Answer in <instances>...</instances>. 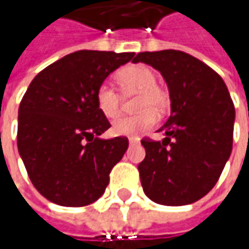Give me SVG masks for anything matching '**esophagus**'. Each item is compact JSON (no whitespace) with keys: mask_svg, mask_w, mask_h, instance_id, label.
<instances>
[{"mask_svg":"<svg viewBox=\"0 0 249 249\" xmlns=\"http://www.w3.org/2000/svg\"><path fill=\"white\" fill-rule=\"evenodd\" d=\"M137 142H139V139H136V137H130L129 139L130 145H134V144H137Z\"/></svg>","mask_w":249,"mask_h":249,"instance_id":"obj_1","label":"esophagus"}]
</instances>
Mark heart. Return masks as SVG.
I'll list each match as a JSON object with an SVG mask.
<instances>
[{
  "label": "heart",
  "mask_w": 249,
  "mask_h": 249,
  "mask_svg": "<svg viewBox=\"0 0 249 249\" xmlns=\"http://www.w3.org/2000/svg\"><path fill=\"white\" fill-rule=\"evenodd\" d=\"M118 83L126 92H139L136 107L141 112L118 118L112 124V131L116 136L133 137L152 129L157 123L152 109L160 110L167 104L166 91L157 84V74L145 65H129L119 71ZM95 102L104 116L115 118L120 112L122 97L110 83L102 82L95 91Z\"/></svg>",
  "instance_id": "heart-1"
}]
</instances>
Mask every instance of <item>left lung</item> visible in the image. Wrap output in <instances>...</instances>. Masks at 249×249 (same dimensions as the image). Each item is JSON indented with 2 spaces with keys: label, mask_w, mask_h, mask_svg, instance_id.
<instances>
[{
  "label": "left lung",
  "mask_w": 249,
  "mask_h": 249,
  "mask_svg": "<svg viewBox=\"0 0 249 249\" xmlns=\"http://www.w3.org/2000/svg\"><path fill=\"white\" fill-rule=\"evenodd\" d=\"M133 62L158 69L172 101V113L159 129L163 141L141 140L142 190L160 205L193 204L213 188L231 154L234 104L223 79L190 53H140Z\"/></svg>",
  "instance_id": "8db88e82"
}]
</instances>
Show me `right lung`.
I'll return each instance as SVG.
<instances>
[{"label":"right lung","mask_w":249,"mask_h":249,"mask_svg":"<svg viewBox=\"0 0 249 249\" xmlns=\"http://www.w3.org/2000/svg\"><path fill=\"white\" fill-rule=\"evenodd\" d=\"M133 58L134 53L76 51L43 69L24 92L18 149L30 181L48 201L86 206L104 194L129 140L98 139L110 123L97 107L95 91Z\"/></svg>","instance_id":"obj_1"}]
</instances>
